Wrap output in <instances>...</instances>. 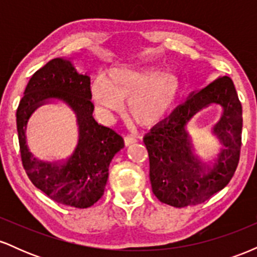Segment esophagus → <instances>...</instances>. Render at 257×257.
<instances>
[{"label":"esophagus","instance_id":"1","mask_svg":"<svg viewBox=\"0 0 257 257\" xmlns=\"http://www.w3.org/2000/svg\"><path fill=\"white\" fill-rule=\"evenodd\" d=\"M137 138L133 137V135H126V137H124V144L125 146H129V145H133V144L137 143Z\"/></svg>","mask_w":257,"mask_h":257}]
</instances>
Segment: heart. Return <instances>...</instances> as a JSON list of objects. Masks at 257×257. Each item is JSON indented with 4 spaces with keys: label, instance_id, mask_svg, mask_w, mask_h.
Returning <instances> with one entry per match:
<instances>
[{
    "label": "heart",
    "instance_id": "heart-1",
    "mask_svg": "<svg viewBox=\"0 0 257 257\" xmlns=\"http://www.w3.org/2000/svg\"><path fill=\"white\" fill-rule=\"evenodd\" d=\"M179 93L180 79L175 73L139 65L111 67L104 79L91 85V98L102 113L119 112L128 100L129 116L143 125L156 124L163 118Z\"/></svg>",
    "mask_w": 257,
    "mask_h": 257
}]
</instances>
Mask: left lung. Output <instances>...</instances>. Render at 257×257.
<instances>
[{
  "mask_svg": "<svg viewBox=\"0 0 257 257\" xmlns=\"http://www.w3.org/2000/svg\"><path fill=\"white\" fill-rule=\"evenodd\" d=\"M211 104L223 108L212 128L221 146L213 161L203 164L194 152L187 124L198 111ZM241 126V104L231 78L220 76L203 89L192 91L184 104L144 137L155 196L168 205L184 208L205 202L222 190L239 162Z\"/></svg>",
  "mask_w": 257,
  "mask_h": 257,
  "instance_id": "8db88e82",
  "label": "left lung"
}]
</instances>
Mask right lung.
Instances as JSON below:
<instances>
[{"label":"right lung","mask_w":257,"mask_h":257,"mask_svg":"<svg viewBox=\"0 0 257 257\" xmlns=\"http://www.w3.org/2000/svg\"><path fill=\"white\" fill-rule=\"evenodd\" d=\"M90 100L89 75L78 72L70 59L55 58L32 75L17 110L20 153L29 179L54 202L81 209L101 198L108 166L124 147L119 134L94 119ZM57 101L69 105L75 113L79 140L70 158L48 164L37 160L28 150L26 126L38 107Z\"/></svg>","instance_id":"right-lung-1"}]
</instances>
